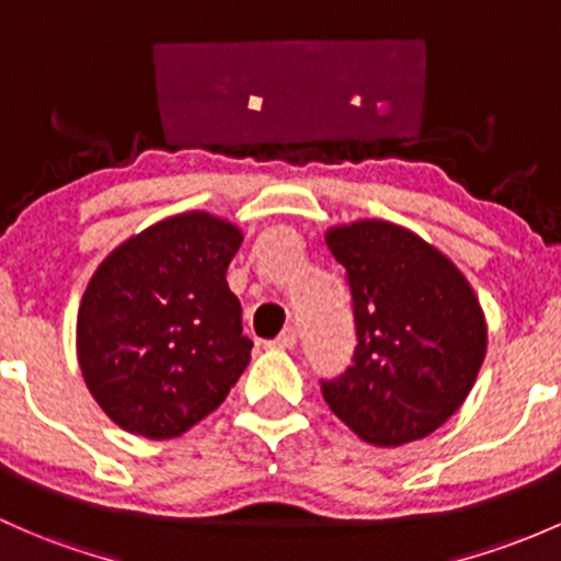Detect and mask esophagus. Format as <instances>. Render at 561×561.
I'll use <instances>...</instances> for the list:
<instances>
[{
  "instance_id": "esophagus-1",
  "label": "esophagus",
  "mask_w": 561,
  "mask_h": 561,
  "mask_svg": "<svg viewBox=\"0 0 561 561\" xmlns=\"http://www.w3.org/2000/svg\"><path fill=\"white\" fill-rule=\"evenodd\" d=\"M294 345H297V329L294 327L283 329L275 340L267 342V347H273V351H291Z\"/></svg>"
}]
</instances>
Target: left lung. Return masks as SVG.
I'll list each match as a JSON object with an SVG mask.
<instances>
[{"mask_svg": "<svg viewBox=\"0 0 561 561\" xmlns=\"http://www.w3.org/2000/svg\"><path fill=\"white\" fill-rule=\"evenodd\" d=\"M347 270L358 345L345 375L321 379L329 409L375 447L431 436L466 396L486 353L471 283L420 234L382 219L331 227Z\"/></svg>", "mask_w": 561, "mask_h": 561, "instance_id": "1", "label": "left lung"}]
</instances>
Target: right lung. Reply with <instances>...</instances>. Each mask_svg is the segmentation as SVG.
Returning a JSON list of instances; mask_svg holds the SVG:
<instances>
[{
  "label": "right lung",
  "instance_id": "obj_1",
  "mask_svg": "<svg viewBox=\"0 0 561 561\" xmlns=\"http://www.w3.org/2000/svg\"><path fill=\"white\" fill-rule=\"evenodd\" d=\"M243 232L206 210L162 219L119 243L77 312V360L123 431L182 436L227 399L251 360L227 267Z\"/></svg>",
  "mask_w": 561,
  "mask_h": 561
}]
</instances>
